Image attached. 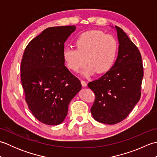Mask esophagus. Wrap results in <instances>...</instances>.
Masks as SVG:
<instances>
[{"instance_id": "esophagus-1", "label": "esophagus", "mask_w": 157, "mask_h": 157, "mask_svg": "<svg viewBox=\"0 0 157 157\" xmlns=\"http://www.w3.org/2000/svg\"><path fill=\"white\" fill-rule=\"evenodd\" d=\"M81 84L83 87H86V86H87V83H86L84 80H82V79H81Z\"/></svg>"}]
</instances>
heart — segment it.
Wrapping results in <instances>:
<instances>
[{"mask_svg": "<svg viewBox=\"0 0 157 157\" xmlns=\"http://www.w3.org/2000/svg\"><path fill=\"white\" fill-rule=\"evenodd\" d=\"M75 46L76 49L63 50V61L69 69L78 72L85 65L86 60L88 64L81 72L85 77L96 71L103 73L109 71L115 62L118 51V43L114 36L98 30L83 33L76 39Z\"/></svg>", "mask_w": 157, "mask_h": 157, "instance_id": "b5f03b06", "label": "heart"}]
</instances>
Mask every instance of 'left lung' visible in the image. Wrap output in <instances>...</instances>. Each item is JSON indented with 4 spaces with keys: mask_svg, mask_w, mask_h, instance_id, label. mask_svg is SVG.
<instances>
[{
    "mask_svg": "<svg viewBox=\"0 0 157 157\" xmlns=\"http://www.w3.org/2000/svg\"><path fill=\"white\" fill-rule=\"evenodd\" d=\"M115 29L119 42L116 61L105 74L88 84L96 97L91 108L93 117L109 125L125 119L137 104L144 75L137 46L121 28L115 26Z\"/></svg>",
    "mask_w": 157,
    "mask_h": 157,
    "instance_id": "left-lung-1",
    "label": "left lung"
}]
</instances>
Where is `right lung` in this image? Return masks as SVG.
Masks as SVG:
<instances>
[{"instance_id": "add662e5", "label": "right lung", "mask_w": 157, "mask_h": 157, "mask_svg": "<svg viewBox=\"0 0 157 157\" xmlns=\"http://www.w3.org/2000/svg\"><path fill=\"white\" fill-rule=\"evenodd\" d=\"M75 29L74 25L46 28L23 53L20 70L25 101L33 115L46 125L64 121L69 102L82 89L63 59L65 42Z\"/></svg>"}]
</instances>
